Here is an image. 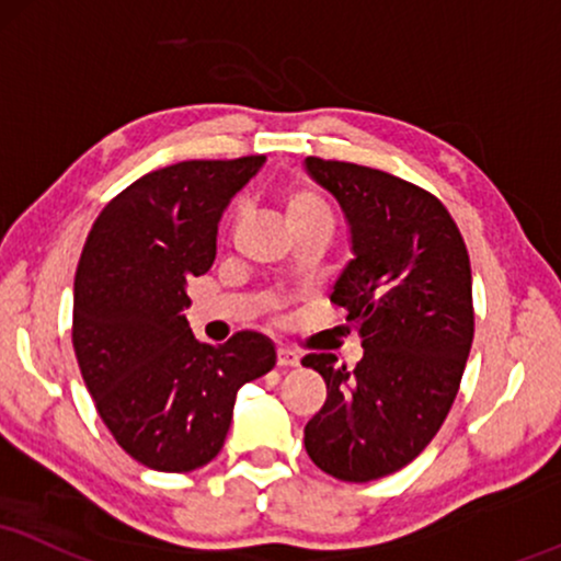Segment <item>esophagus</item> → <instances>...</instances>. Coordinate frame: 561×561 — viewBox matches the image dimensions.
<instances>
[{"mask_svg": "<svg viewBox=\"0 0 561 561\" xmlns=\"http://www.w3.org/2000/svg\"><path fill=\"white\" fill-rule=\"evenodd\" d=\"M278 366H299V354L291 348H278Z\"/></svg>", "mask_w": 561, "mask_h": 561, "instance_id": "34e87169", "label": "esophagus"}]
</instances>
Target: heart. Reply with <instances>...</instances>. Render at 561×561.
Listing matches in <instances>:
<instances>
[{
	"mask_svg": "<svg viewBox=\"0 0 561 561\" xmlns=\"http://www.w3.org/2000/svg\"><path fill=\"white\" fill-rule=\"evenodd\" d=\"M278 210L288 231H299V228H330L333 231L335 226L333 207L309 184L286 186L278 195ZM233 220H237V213H231V224Z\"/></svg>",
	"mask_w": 561,
	"mask_h": 561,
	"instance_id": "1",
	"label": "heart"
}]
</instances>
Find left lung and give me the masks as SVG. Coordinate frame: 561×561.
I'll return each mask as SVG.
<instances>
[{
    "label": "left lung",
    "instance_id": "1",
    "mask_svg": "<svg viewBox=\"0 0 561 561\" xmlns=\"http://www.w3.org/2000/svg\"><path fill=\"white\" fill-rule=\"evenodd\" d=\"M304 163L348 218L354 260L330 301L364 345L356 366L301 358L328 385L304 447L335 479L375 481L419 458L455 403L473 343L471 260L432 192L369 165Z\"/></svg>",
    "mask_w": 561,
    "mask_h": 561
}]
</instances>
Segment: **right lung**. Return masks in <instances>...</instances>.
I'll use <instances>...</instances> for the list:
<instances>
[{"label": "right lung", "instance_id": "1", "mask_svg": "<svg viewBox=\"0 0 561 561\" xmlns=\"http://www.w3.org/2000/svg\"><path fill=\"white\" fill-rule=\"evenodd\" d=\"M265 156L150 171L101 210L75 273L72 345L95 411L129 458L153 471L203 468L224 447L237 392L275 348L241 330L199 343L186 280L216 260L218 220Z\"/></svg>", "mask_w": 561, "mask_h": 561}]
</instances>
